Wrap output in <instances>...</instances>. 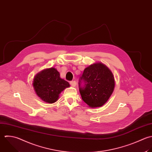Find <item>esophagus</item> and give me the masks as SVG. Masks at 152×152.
Instances as JSON below:
<instances>
[{"mask_svg": "<svg viewBox=\"0 0 152 152\" xmlns=\"http://www.w3.org/2000/svg\"><path fill=\"white\" fill-rule=\"evenodd\" d=\"M70 83L71 86H73V87H75V86H76V81H75V80H73V81H70Z\"/></svg>", "mask_w": 152, "mask_h": 152, "instance_id": "1", "label": "esophagus"}]
</instances>
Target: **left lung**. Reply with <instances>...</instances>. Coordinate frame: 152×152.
<instances>
[{"label":"left lung","instance_id":"left-lung-1","mask_svg":"<svg viewBox=\"0 0 152 152\" xmlns=\"http://www.w3.org/2000/svg\"><path fill=\"white\" fill-rule=\"evenodd\" d=\"M114 86L113 73L101 63L86 68L79 82L82 100L91 108L101 107L107 102L113 92Z\"/></svg>","mask_w":152,"mask_h":152}]
</instances>
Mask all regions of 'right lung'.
<instances>
[{
	"label": "right lung",
	"mask_w": 152,
	"mask_h": 152,
	"mask_svg": "<svg viewBox=\"0 0 152 152\" xmlns=\"http://www.w3.org/2000/svg\"><path fill=\"white\" fill-rule=\"evenodd\" d=\"M69 86L68 82L60 78L59 72L54 68L42 70L35 76L33 82L37 95L50 104L55 102L60 92Z\"/></svg>",
	"instance_id": "add662e5"
}]
</instances>
